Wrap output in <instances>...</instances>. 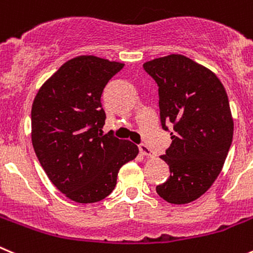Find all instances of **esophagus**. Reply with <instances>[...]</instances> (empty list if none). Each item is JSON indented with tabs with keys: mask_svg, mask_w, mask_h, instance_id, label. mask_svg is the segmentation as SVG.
I'll return each instance as SVG.
<instances>
[{
	"mask_svg": "<svg viewBox=\"0 0 253 253\" xmlns=\"http://www.w3.org/2000/svg\"><path fill=\"white\" fill-rule=\"evenodd\" d=\"M139 150H140V153L143 154V155H145V156H154V153H153V151H151V149L149 148V146L146 145V144H140V145H139Z\"/></svg>",
	"mask_w": 253,
	"mask_h": 253,
	"instance_id": "1",
	"label": "esophagus"
}]
</instances>
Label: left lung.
I'll return each instance as SVG.
<instances>
[{
	"mask_svg": "<svg viewBox=\"0 0 253 253\" xmlns=\"http://www.w3.org/2000/svg\"><path fill=\"white\" fill-rule=\"evenodd\" d=\"M143 68L158 84L161 128H171V145L160 156L170 176L156 192L170 204H189L210 189L230 150L227 94L216 74L181 54L153 59Z\"/></svg>",
	"mask_w": 253,
	"mask_h": 253,
	"instance_id": "1",
	"label": "left lung"
}]
</instances>
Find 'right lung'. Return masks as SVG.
<instances>
[{
    "mask_svg": "<svg viewBox=\"0 0 253 253\" xmlns=\"http://www.w3.org/2000/svg\"><path fill=\"white\" fill-rule=\"evenodd\" d=\"M123 67L94 56L77 57L53 74L33 100L36 155L53 185L76 203L107 197L120 168L139 153L131 141L102 131L107 118L103 90Z\"/></svg>",
    "mask_w": 253,
    "mask_h": 253,
    "instance_id": "right-lung-1",
    "label": "right lung"
}]
</instances>
